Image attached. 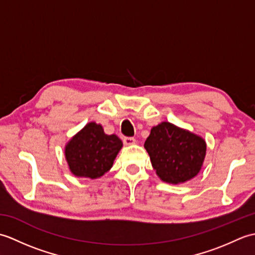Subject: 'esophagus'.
<instances>
[{
  "instance_id": "esophagus-1",
  "label": "esophagus",
  "mask_w": 255,
  "mask_h": 255,
  "mask_svg": "<svg viewBox=\"0 0 255 255\" xmlns=\"http://www.w3.org/2000/svg\"><path fill=\"white\" fill-rule=\"evenodd\" d=\"M123 141H124L125 145H132V144L136 143V139L132 138V137H125Z\"/></svg>"
}]
</instances>
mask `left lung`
I'll list each match as a JSON object with an SVG mask.
<instances>
[{
  "mask_svg": "<svg viewBox=\"0 0 255 255\" xmlns=\"http://www.w3.org/2000/svg\"><path fill=\"white\" fill-rule=\"evenodd\" d=\"M144 148L160 180L177 185L192 180L202 170L207 144L198 134L162 122L151 129Z\"/></svg>",
  "mask_w": 255,
  "mask_h": 255,
  "instance_id": "1",
  "label": "left lung"
}]
</instances>
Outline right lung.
<instances>
[{
  "label": "right lung",
  "instance_id": "1",
  "mask_svg": "<svg viewBox=\"0 0 255 255\" xmlns=\"http://www.w3.org/2000/svg\"><path fill=\"white\" fill-rule=\"evenodd\" d=\"M122 148L116 134H106L101 124L91 122L67 142L64 156L74 176L95 180L112 169Z\"/></svg>",
  "mask_w": 255,
  "mask_h": 255
}]
</instances>
